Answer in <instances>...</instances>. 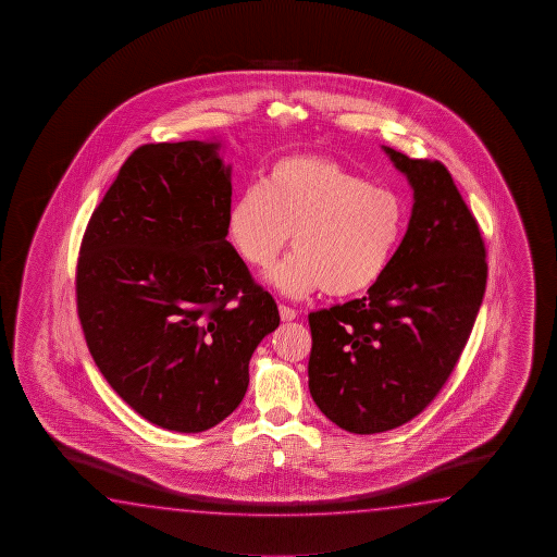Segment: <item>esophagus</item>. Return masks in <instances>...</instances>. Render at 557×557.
<instances>
[{"instance_id": "obj_1", "label": "esophagus", "mask_w": 557, "mask_h": 557, "mask_svg": "<svg viewBox=\"0 0 557 557\" xmlns=\"http://www.w3.org/2000/svg\"><path fill=\"white\" fill-rule=\"evenodd\" d=\"M278 311H281V320L283 321L296 320V315H298V311L290 308V306H284V304L278 306Z\"/></svg>"}]
</instances>
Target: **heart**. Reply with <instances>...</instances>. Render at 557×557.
Instances as JSON below:
<instances>
[{
    "label": "heart",
    "mask_w": 557,
    "mask_h": 557,
    "mask_svg": "<svg viewBox=\"0 0 557 557\" xmlns=\"http://www.w3.org/2000/svg\"><path fill=\"white\" fill-rule=\"evenodd\" d=\"M404 202L345 163L325 156H284L237 195L227 232L257 271L276 261L293 232V253L271 283L293 298L367 293L386 273L404 234Z\"/></svg>",
    "instance_id": "heart-1"
}]
</instances>
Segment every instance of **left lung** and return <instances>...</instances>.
Returning <instances> with one entry per match:
<instances>
[{"label":"left lung","instance_id":"8db88e82","mask_svg":"<svg viewBox=\"0 0 557 557\" xmlns=\"http://www.w3.org/2000/svg\"><path fill=\"white\" fill-rule=\"evenodd\" d=\"M413 212L367 296L311 311L310 394L357 434L392 431L438 396L470 339L487 283L485 244L450 171L384 146Z\"/></svg>","mask_w":557,"mask_h":557}]
</instances>
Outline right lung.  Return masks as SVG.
I'll return each mask as SVG.
<instances>
[{
  "instance_id": "1",
  "label": "right lung",
  "mask_w": 557,
  "mask_h": 557,
  "mask_svg": "<svg viewBox=\"0 0 557 557\" xmlns=\"http://www.w3.org/2000/svg\"><path fill=\"white\" fill-rule=\"evenodd\" d=\"M218 144H144L85 227L76 267L87 349L146 421L200 433L246 396L249 359L278 327L273 296L227 242Z\"/></svg>"
}]
</instances>
